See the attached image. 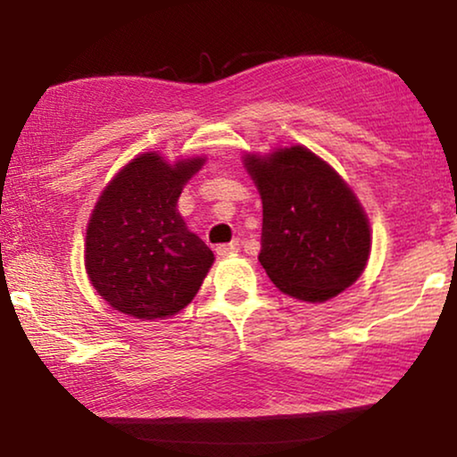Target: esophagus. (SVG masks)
Returning a JSON list of instances; mask_svg holds the SVG:
<instances>
[{
    "label": "esophagus",
    "mask_w": 457,
    "mask_h": 457,
    "mask_svg": "<svg viewBox=\"0 0 457 457\" xmlns=\"http://www.w3.org/2000/svg\"><path fill=\"white\" fill-rule=\"evenodd\" d=\"M237 249H239V241H230V243H222V245H218L216 247V253L220 255V258H224V255L235 253Z\"/></svg>",
    "instance_id": "esophagus-1"
}]
</instances>
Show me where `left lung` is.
Instances as JSON below:
<instances>
[{"label": "left lung", "instance_id": "obj_1", "mask_svg": "<svg viewBox=\"0 0 457 457\" xmlns=\"http://www.w3.org/2000/svg\"><path fill=\"white\" fill-rule=\"evenodd\" d=\"M262 197L260 264L274 285L320 303L352 287L370 255V224L358 197L308 147L245 155Z\"/></svg>", "mask_w": 457, "mask_h": 457}]
</instances>
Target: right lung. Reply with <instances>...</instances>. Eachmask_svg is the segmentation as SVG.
I'll return each instance as SVG.
<instances>
[{
    "mask_svg": "<svg viewBox=\"0 0 457 457\" xmlns=\"http://www.w3.org/2000/svg\"><path fill=\"white\" fill-rule=\"evenodd\" d=\"M204 162L168 164L158 154H141L102 191L87 224L85 268L114 310L155 320L195 297L214 253L187 228L177 202Z\"/></svg>",
    "mask_w": 457,
    "mask_h": 457,
    "instance_id": "obj_1",
    "label": "right lung"
}]
</instances>
